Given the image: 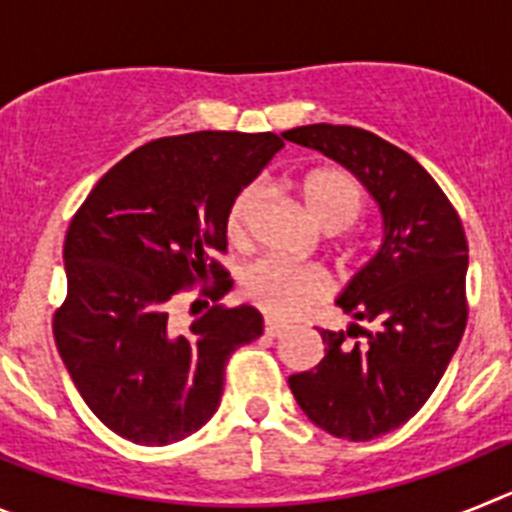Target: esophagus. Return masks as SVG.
Instances as JSON below:
<instances>
[{"label": "esophagus", "mask_w": 512, "mask_h": 512, "mask_svg": "<svg viewBox=\"0 0 512 512\" xmlns=\"http://www.w3.org/2000/svg\"><path fill=\"white\" fill-rule=\"evenodd\" d=\"M289 325L287 323H279V320H266V336H271V338H277V336H282L284 330H287Z\"/></svg>", "instance_id": "obj_1"}]
</instances>
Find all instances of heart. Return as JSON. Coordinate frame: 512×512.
Returning a JSON list of instances; mask_svg holds the SVG:
<instances>
[{"label":"heart","mask_w":512,"mask_h":512,"mask_svg":"<svg viewBox=\"0 0 512 512\" xmlns=\"http://www.w3.org/2000/svg\"><path fill=\"white\" fill-rule=\"evenodd\" d=\"M302 207L318 228L328 233L346 230L364 207V192L354 176L341 169H315L302 176ZM259 202V187H243L228 207V235L241 243L248 233V220ZM243 289L251 302L271 318H295L310 302L325 292V282L315 269L289 264V261L266 259L253 264L243 274Z\"/></svg>","instance_id":"obj_1"}]
</instances>
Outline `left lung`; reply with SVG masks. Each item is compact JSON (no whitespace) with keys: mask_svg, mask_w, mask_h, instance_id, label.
<instances>
[{"mask_svg":"<svg viewBox=\"0 0 512 512\" xmlns=\"http://www.w3.org/2000/svg\"><path fill=\"white\" fill-rule=\"evenodd\" d=\"M282 138L346 166L382 215L377 251L336 297L343 312L372 330L359 323L318 330L325 356L310 372L289 377L297 405L318 428L372 441L423 408L464 336L467 238L433 176L379 135L318 122Z\"/></svg>","mask_w":512,"mask_h":512,"instance_id":"obj_1","label":"left lung"}]
</instances>
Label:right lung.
I'll list each match as a JSON object with an SVG mask.
<instances>
[{
    "label": "right lung",
    "mask_w": 512,
    "mask_h": 512,
    "mask_svg": "<svg viewBox=\"0 0 512 512\" xmlns=\"http://www.w3.org/2000/svg\"><path fill=\"white\" fill-rule=\"evenodd\" d=\"M284 140L274 133L158 138L97 182L63 243L66 300L53 338L76 390L112 433L166 446L200 431L220 408L225 364L264 333L251 305L210 307L187 330L171 323L184 287L217 302L233 279L207 251H225L233 197Z\"/></svg>",
    "instance_id": "1"
}]
</instances>
